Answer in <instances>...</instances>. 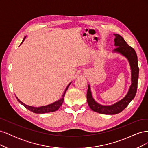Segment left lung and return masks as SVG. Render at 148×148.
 <instances>
[{"instance_id":"left-lung-1","label":"left lung","mask_w":148,"mask_h":148,"mask_svg":"<svg viewBox=\"0 0 148 148\" xmlns=\"http://www.w3.org/2000/svg\"><path fill=\"white\" fill-rule=\"evenodd\" d=\"M114 46L116 48L112 51L113 53H118L126 58L129 62L131 69V85L128 91L122 99L111 105H102L94 99L91 90L90 85L88 84L87 91V102L89 107L93 111L97 113L106 115H115L121 112L126 108L135 97L138 81L139 68L138 58L135 51L125 42L120 35L114 34Z\"/></svg>"}]
</instances>
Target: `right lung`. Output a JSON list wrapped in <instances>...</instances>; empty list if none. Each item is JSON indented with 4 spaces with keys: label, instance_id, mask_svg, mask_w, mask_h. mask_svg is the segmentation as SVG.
<instances>
[{
    "label": "right lung",
    "instance_id": "right-lung-1",
    "mask_svg": "<svg viewBox=\"0 0 148 148\" xmlns=\"http://www.w3.org/2000/svg\"><path fill=\"white\" fill-rule=\"evenodd\" d=\"M26 37V36L24 37L23 41H22V42L20 44V45L23 42ZM71 83V82L68 84V86H66L65 91L64 92L63 95H62V96L61 97V98H60L59 100L55 101L54 102L52 103V104H48V105L44 106L33 107V106H28V105H26V104H24L23 102H21L16 96H15L16 97L18 101L21 104H22L24 107H25L26 109H28V110H29L31 112H34V113H36V114H46V113H49V112H55V111H56V110L59 109L60 108V107L62 105V104H63L64 101V96H65V92L67 91V89H68L69 86H70Z\"/></svg>",
    "mask_w": 148,
    "mask_h": 148
}]
</instances>
